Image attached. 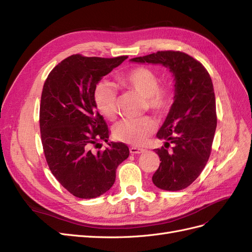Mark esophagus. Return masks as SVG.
Returning a JSON list of instances; mask_svg holds the SVG:
<instances>
[{
	"label": "esophagus",
	"mask_w": 252,
	"mask_h": 252,
	"mask_svg": "<svg viewBox=\"0 0 252 252\" xmlns=\"http://www.w3.org/2000/svg\"><path fill=\"white\" fill-rule=\"evenodd\" d=\"M129 151H130L131 155H141L143 152H145V149L139 148V147H130Z\"/></svg>",
	"instance_id": "esophagus-1"
}]
</instances>
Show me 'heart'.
Wrapping results in <instances>:
<instances>
[{
	"instance_id": "1",
	"label": "heart",
	"mask_w": 252,
	"mask_h": 252,
	"mask_svg": "<svg viewBox=\"0 0 252 252\" xmlns=\"http://www.w3.org/2000/svg\"><path fill=\"white\" fill-rule=\"evenodd\" d=\"M124 89L134 91L144 97L145 107L158 117H163L169 110L173 98V88L169 83L158 84V73L149 67H135L118 77ZM97 110L108 120H114L118 113V91L109 82H98L94 91ZM157 128L156 122L149 117L126 119L113 127V138L126 144H144Z\"/></svg>"
}]
</instances>
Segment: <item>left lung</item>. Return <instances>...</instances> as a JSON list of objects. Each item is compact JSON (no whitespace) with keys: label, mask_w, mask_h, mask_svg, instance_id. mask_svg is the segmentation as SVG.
<instances>
[{"label":"left lung","mask_w":252,"mask_h":252,"mask_svg":"<svg viewBox=\"0 0 252 252\" xmlns=\"http://www.w3.org/2000/svg\"><path fill=\"white\" fill-rule=\"evenodd\" d=\"M130 61L162 64L173 73L174 102L157 134L166 142L155 149L161 164L152 182L163 190L184 189L201 174L211 154L217 110L210 75L199 61L181 51H158Z\"/></svg>","instance_id":"obj_1"}]
</instances>
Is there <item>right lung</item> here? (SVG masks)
Listing matches in <instances>:
<instances>
[{
	"mask_svg": "<svg viewBox=\"0 0 252 252\" xmlns=\"http://www.w3.org/2000/svg\"><path fill=\"white\" fill-rule=\"evenodd\" d=\"M126 59L72 55L53 68L44 83L40 105L44 155L60 184L80 199L108 191L118 166L129 156L124 143L91 150L109 138L107 124L96 111L94 87Z\"/></svg>",
	"mask_w": 252,
	"mask_h": 252,
	"instance_id": "1",
	"label": "right lung"
}]
</instances>
